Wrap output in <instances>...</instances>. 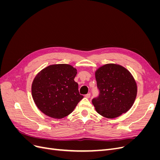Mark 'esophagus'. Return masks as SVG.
Instances as JSON below:
<instances>
[{
    "label": "esophagus",
    "instance_id": "1",
    "mask_svg": "<svg viewBox=\"0 0 160 160\" xmlns=\"http://www.w3.org/2000/svg\"><path fill=\"white\" fill-rule=\"evenodd\" d=\"M90 96H91V94H90V93H88V94H86V95H85V97L86 98H89Z\"/></svg>",
    "mask_w": 160,
    "mask_h": 160
}]
</instances>
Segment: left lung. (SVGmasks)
Returning <instances> with one entry per match:
<instances>
[{"label":"left lung","mask_w":160,"mask_h":160,"mask_svg":"<svg viewBox=\"0 0 160 160\" xmlns=\"http://www.w3.org/2000/svg\"><path fill=\"white\" fill-rule=\"evenodd\" d=\"M99 96L92 99L99 114L115 118L132 107L137 95V84L131 72L119 65L106 64L95 71Z\"/></svg>","instance_id":"left-lung-1"}]
</instances>
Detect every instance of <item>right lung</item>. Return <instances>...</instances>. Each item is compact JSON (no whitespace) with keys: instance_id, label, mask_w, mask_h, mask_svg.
<instances>
[{"instance_id":"add662e5","label":"right lung","mask_w":160,"mask_h":160,"mask_svg":"<svg viewBox=\"0 0 160 160\" xmlns=\"http://www.w3.org/2000/svg\"><path fill=\"white\" fill-rule=\"evenodd\" d=\"M77 69L70 65L57 64L45 67L32 83V96L43 113L55 119L69 115L83 98L74 81Z\"/></svg>"}]
</instances>
